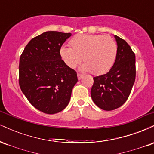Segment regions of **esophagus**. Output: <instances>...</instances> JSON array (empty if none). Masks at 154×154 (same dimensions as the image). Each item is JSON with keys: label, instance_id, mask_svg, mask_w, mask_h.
I'll return each mask as SVG.
<instances>
[{"label": "esophagus", "instance_id": "1", "mask_svg": "<svg viewBox=\"0 0 154 154\" xmlns=\"http://www.w3.org/2000/svg\"><path fill=\"white\" fill-rule=\"evenodd\" d=\"M83 77V75H81V74H77V78L79 80V79H81Z\"/></svg>", "mask_w": 154, "mask_h": 154}]
</instances>
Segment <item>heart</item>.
<instances>
[{
	"label": "heart",
	"mask_w": 154,
	"mask_h": 154,
	"mask_svg": "<svg viewBox=\"0 0 154 154\" xmlns=\"http://www.w3.org/2000/svg\"><path fill=\"white\" fill-rule=\"evenodd\" d=\"M71 48L62 46L60 56L69 68H75L82 61L83 71L102 75L109 71L115 61L117 45L109 35H77L69 41Z\"/></svg>",
	"instance_id": "1"
}]
</instances>
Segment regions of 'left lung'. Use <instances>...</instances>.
Instances as JSON below:
<instances>
[{
	"mask_svg": "<svg viewBox=\"0 0 154 154\" xmlns=\"http://www.w3.org/2000/svg\"><path fill=\"white\" fill-rule=\"evenodd\" d=\"M117 52L115 62L106 74L93 77L91 98L95 105L111 111L128 100L135 79V55L125 40L114 35Z\"/></svg>",
	"mask_w": 154,
	"mask_h": 154,
	"instance_id": "obj_1",
	"label": "left lung"
}]
</instances>
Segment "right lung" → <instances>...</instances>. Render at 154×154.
Instances as JSON below:
<instances>
[{
    "label": "right lung",
    "mask_w": 154,
    "mask_h": 154,
    "mask_svg": "<svg viewBox=\"0 0 154 154\" xmlns=\"http://www.w3.org/2000/svg\"><path fill=\"white\" fill-rule=\"evenodd\" d=\"M71 33L48 31L32 39L19 60V86L29 103L48 114L67 106L77 82V72L65 64L60 49Z\"/></svg>",
    "instance_id": "obj_1"
}]
</instances>
